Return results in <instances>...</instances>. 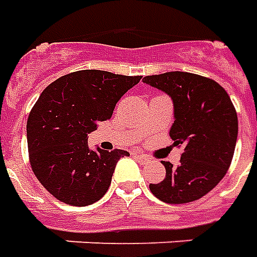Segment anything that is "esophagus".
Returning a JSON list of instances; mask_svg holds the SVG:
<instances>
[{
	"label": "esophagus",
	"mask_w": 257,
	"mask_h": 257,
	"mask_svg": "<svg viewBox=\"0 0 257 257\" xmlns=\"http://www.w3.org/2000/svg\"><path fill=\"white\" fill-rule=\"evenodd\" d=\"M134 156H136V158H137L138 161L141 162V163H148L149 162V158L148 156H147V155H144V154H134Z\"/></svg>",
	"instance_id": "esophagus-1"
}]
</instances>
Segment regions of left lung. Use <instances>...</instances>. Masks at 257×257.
Masks as SVG:
<instances>
[{
	"instance_id": "obj_1",
	"label": "left lung",
	"mask_w": 257,
	"mask_h": 257,
	"mask_svg": "<svg viewBox=\"0 0 257 257\" xmlns=\"http://www.w3.org/2000/svg\"><path fill=\"white\" fill-rule=\"evenodd\" d=\"M144 83L166 92L174 106L170 137L183 147L180 165L162 161L166 177L149 190L166 203H187L212 191L232 161L238 117L225 90L214 80L187 72L147 76Z\"/></svg>"
}]
</instances>
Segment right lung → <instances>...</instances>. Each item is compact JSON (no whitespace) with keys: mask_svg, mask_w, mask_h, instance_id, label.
<instances>
[{"mask_svg":"<svg viewBox=\"0 0 257 257\" xmlns=\"http://www.w3.org/2000/svg\"><path fill=\"white\" fill-rule=\"evenodd\" d=\"M141 76L79 70L51 83L27 119V147L33 173L56 199L87 206L108 191L114 167L127 151L88 148L96 123L113 109Z\"/></svg>","mask_w":257,"mask_h":257,"instance_id":"add662e5","label":"right lung"}]
</instances>
